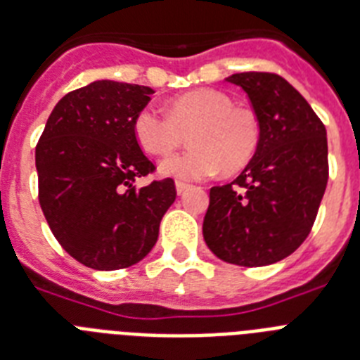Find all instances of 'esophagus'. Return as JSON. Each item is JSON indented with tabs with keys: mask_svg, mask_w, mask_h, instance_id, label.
I'll use <instances>...</instances> for the list:
<instances>
[{
	"mask_svg": "<svg viewBox=\"0 0 360 360\" xmlns=\"http://www.w3.org/2000/svg\"><path fill=\"white\" fill-rule=\"evenodd\" d=\"M191 184H187V182H176V191L178 195H184L186 191H189L191 189Z\"/></svg>",
	"mask_w": 360,
	"mask_h": 360,
	"instance_id": "obj_1",
	"label": "esophagus"
}]
</instances>
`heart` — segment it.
I'll use <instances>...</instances> for the list:
<instances>
[{
  "label": "heart",
  "instance_id": "b5f03b06",
  "mask_svg": "<svg viewBox=\"0 0 360 360\" xmlns=\"http://www.w3.org/2000/svg\"><path fill=\"white\" fill-rule=\"evenodd\" d=\"M134 136L145 153L165 156L189 132L191 148L160 163L165 176L202 180L224 169L237 173L252 162L261 143V121L252 108L236 106L224 91L193 90L169 103V114L145 106L132 123Z\"/></svg>",
  "mask_w": 360,
  "mask_h": 360
}]
</instances>
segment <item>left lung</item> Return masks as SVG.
Wrapping results in <instances>:
<instances>
[{
    "label": "left lung",
    "mask_w": 360,
    "mask_h": 360,
    "mask_svg": "<svg viewBox=\"0 0 360 360\" xmlns=\"http://www.w3.org/2000/svg\"><path fill=\"white\" fill-rule=\"evenodd\" d=\"M226 80L248 95L261 143L233 182L210 189L202 233L226 263L272 265L311 233L329 176L326 127L283 77L246 71Z\"/></svg>",
    "instance_id": "left-lung-1"
}]
</instances>
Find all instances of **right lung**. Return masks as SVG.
I'll return each instance as SVG.
<instances>
[{
    "label": "right lung",
    "mask_w": 360,
    "mask_h": 360,
    "mask_svg": "<svg viewBox=\"0 0 360 360\" xmlns=\"http://www.w3.org/2000/svg\"><path fill=\"white\" fill-rule=\"evenodd\" d=\"M150 94L147 86L95 80L56 103L38 139L41 212L62 248L90 269L143 259L176 198L173 178L134 186L156 169L132 130Z\"/></svg>",
    "instance_id": "right-lung-1"
}]
</instances>
